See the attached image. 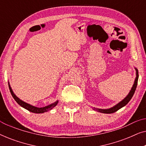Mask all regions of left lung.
Listing matches in <instances>:
<instances>
[{"mask_svg":"<svg viewBox=\"0 0 146 146\" xmlns=\"http://www.w3.org/2000/svg\"><path fill=\"white\" fill-rule=\"evenodd\" d=\"M135 71H136V77H135L134 83H133V85L132 88H131V90L129 91V94H127V96L125 97L124 99L122 100L121 102H119L118 104H117L115 105L114 106L110 108L99 109V108H94L93 110H94L97 111H99V112L104 113H112L115 112V111H117L120 108H121L122 107L125 106L126 105L129 101H130L131 98H132V96H133V94H134V92H135V89H136V87L137 85V80H138V77H139L138 70H137V69L136 68H135Z\"/></svg>","mask_w":146,"mask_h":146,"instance_id":"1","label":"left lung"}]
</instances>
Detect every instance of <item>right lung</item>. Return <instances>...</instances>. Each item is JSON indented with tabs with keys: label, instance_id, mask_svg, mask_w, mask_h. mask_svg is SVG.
Wrapping results in <instances>:
<instances>
[{
	"label": "right lung",
	"instance_id": "add662e5",
	"mask_svg": "<svg viewBox=\"0 0 146 146\" xmlns=\"http://www.w3.org/2000/svg\"><path fill=\"white\" fill-rule=\"evenodd\" d=\"M9 89H10V91H11V94H12V96H13V98L15 100V101L17 102L21 106L24 108H25L26 110H27L31 111V112H33V113H42L46 112V111H48L51 110L53 108H54L57 105V104L58 103V101L57 100V101H56L55 102L51 104L46 106L42 107V108H38V107L34 106H32L31 104H29L21 100V99L19 98H18L17 96L14 94L13 90H12L11 86H10L9 82Z\"/></svg>",
	"mask_w": 146,
	"mask_h": 146
}]
</instances>
